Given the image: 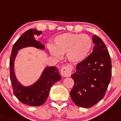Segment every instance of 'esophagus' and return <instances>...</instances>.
I'll return each mask as SVG.
<instances>
[{"label":"esophagus","instance_id":"esophagus-1","mask_svg":"<svg viewBox=\"0 0 121 121\" xmlns=\"http://www.w3.org/2000/svg\"><path fill=\"white\" fill-rule=\"evenodd\" d=\"M73 66L71 65L63 66L61 69V74L63 77H69L71 74Z\"/></svg>","mask_w":121,"mask_h":121}]
</instances>
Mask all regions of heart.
I'll return each mask as SVG.
<instances>
[{
    "label": "heart",
    "mask_w": 121,
    "mask_h": 121,
    "mask_svg": "<svg viewBox=\"0 0 121 121\" xmlns=\"http://www.w3.org/2000/svg\"><path fill=\"white\" fill-rule=\"evenodd\" d=\"M92 46V39L87 34L65 33L57 35L54 44H49L48 48L55 57L61 58V55L66 54L70 62L77 63L86 58Z\"/></svg>",
    "instance_id": "obj_1"
}]
</instances>
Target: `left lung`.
<instances>
[{
  "mask_svg": "<svg viewBox=\"0 0 121 121\" xmlns=\"http://www.w3.org/2000/svg\"><path fill=\"white\" fill-rule=\"evenodd\" d=\"M93 52L78 63L71 75L74 86L71 98L79 107L90 108L104 97L111 78V61L106 45L99 37H92Z\"/></svg>",
  "mask_w": 121,
  "mask_h": 121,
  "instance_id": "left-lung-1",
  "label": "left lung"
}]
</instances>
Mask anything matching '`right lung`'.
<instances>
[{"mask_svg": "<svg viewBox=\"0 0 121 121\" xmlns=\"http://www.w3.org/2000/svg\"><path fill=\"white\" fill-rule=\"evenodd\" d=\"M40 34L41 31L32 29L24 32L13 46L10 59V76L14 95L21 103L29 106H39L45 103L52 86L61 79L58 69L54 66L45 68L38 81L28 87L22 86L16 78L14 73V62L18 51L28 47L44 49V45L35 40L34 37V35H39Z\"/></svg>", "mask_w": 121, "mask_h": 121, "instance_id": "obj_1", "label": "right lung"}]
</instances>
